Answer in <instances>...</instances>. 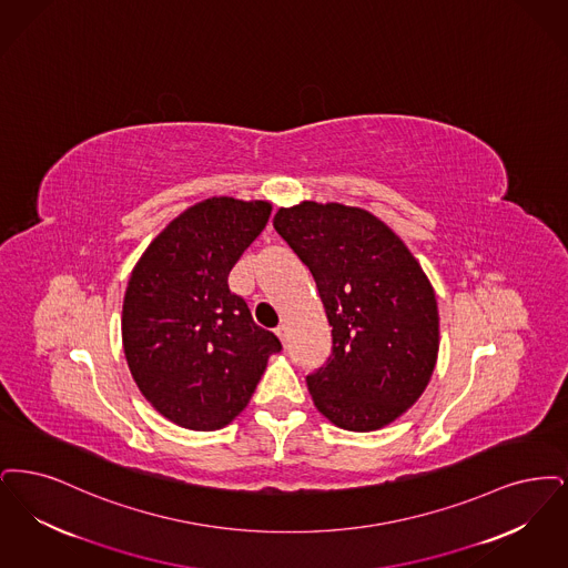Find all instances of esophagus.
Segmentation results:
<instances>
[{
  "label": "esophagus",
  "instance_id": "esophagus-1",
  "mask_svg": "<svg viewBox=\"0 0 568 568\" xmlns=\"http://www.w3.org/2000/svg\"><path fill=\"white\" fill-rule=\"evenodd\" d=\"M275 333H277V337H280L284 344L288 342V326H286V324H280V326L275 328Z\"/></svg>",
  "mask_w": 568,
  "mask_h": 568
}]
</instances>
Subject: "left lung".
I'll use <instances>...</instances> for the list:
<instances>
[{
	"label": "left lung",
	"mask_w": 568,
	"mask_h": 568,
	"mask_svg": "<svg viewBox=\"0 0 568 568\" xmlns=\"http://www.w3.org/2000/svg\"><path fill=\"white\" fill-rule=\"evenodd\" d=\"M275 231L310 267L333 326L331 356L307 388L339 428L377 430L424 393L439 352V310L418 261L390 226L358 207L303 201Z\"/></svg>",
	"instance_id": "1"
}]
</instances>
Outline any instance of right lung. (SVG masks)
<instances>
[{
    "label": "right lung",
    "mask_w": 568,
    "mask_h": 568,
    "mask_svg": "<svg viewBox=\"0 0 568 568\" xmlns=\"http://www.w3.org/2000/svg\"><path fill=\"white\" fill-rule=\"evenodd\" d=\"M267 201L212 197L146 247L123 301L129 371L152 407L191 430H219L244 409L282 349L229 288V273L265 229Z\"/></svg>",
    "instance_id": "add662e5"
}]
</instances>
